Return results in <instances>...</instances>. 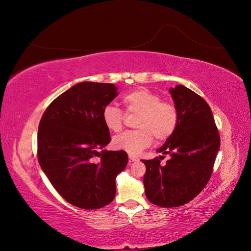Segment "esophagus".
<instances>
[{"mask_svg": "<svg viewBox=\"0 0 251 251\" xmlns=\"http://www.w3.org/2000/svg\"><path fill=\"white\" fill-rule=\"evenodd\" d=\"M128 159H130V162H134V161H138L139 158L135 155H128Z\"/></svg>", "mask_w": 251, "mask_h": 251, "instance_id": "1", "label": "esophagus"}]
</instances>
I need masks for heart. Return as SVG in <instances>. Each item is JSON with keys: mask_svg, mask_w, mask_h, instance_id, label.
I'll return each mask as SVG.
<instances>
[{"mask_svg": "<svg viewBox=\"0 0 251 251\" xmlns=\"http://www.w3.org/2000/svg\"><path fill=\"white\" fill-rule=\"evenodd\" d=\"M127 114H138L136 127L138 130L125 132L113 139V146L128 154H138L153 141L162 142L169 139L176 131L179 113L176 105L162 101V98L151 91L139 88L121 97ZM123 111L113 104L102 110V121L108 130L120 132L124 126Z\"/></svg>", "mask_w": 251, "mask_h": 251, "instance_id": "1", "label": "heart"}]
</instances>
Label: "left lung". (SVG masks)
<instances>
[{
    "label": "left lung",
    "mask_w": 251,
    "mask_h": 251,
    "mask_svg": "<svg viewBox=\"0 0 251 251\" xmlns=\"http://www.w3.org/2000/svg\"><path fill=\"white\" fill-rule=\"evenodd\" d=\"M179 113L176 131L158 153L169 154L142 160L147 172L144 191L150 202L161 207H178L192 201L207 184L220 149V137L207 102L191 89L177 85L170 89Z\"/></svg>",
    "instance_id": "left-lung-1"
}]
</instances>
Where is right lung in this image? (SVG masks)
<instances>
[{"instance_id":"1","label":"right lung","mask_w":251,"mask_h":251,"mask_svg":"<svg viewBox=\"0 0 251 251\" xmlns=\"http://www.w3.org/2000/svg\"><path fill=\"white\" fill-rule=\"evenodd\" d=\"M117 95L113 83L78 82L56 97L41 119V168L56 192L76 207L98 209L110 204L117 175L127 164L125 151L104 150L111 136L102 110Z\"/></svg>"}]
</instances>
